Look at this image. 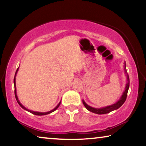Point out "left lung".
Here are the masks:
<instances>
[{
  "label": "left lung",
  "instance_id": "left-lung-1",
  "mask_svg": "<svg viewBox=\"0 0 146 146\" xmlns=\"http://www.w3.org/2000/svg\"><path fill=\"white\" fill-rule=\"evenodd\" d=\"M125 73L127 74V84L126 87H125V90L123 92V95L121 96V97L118 101L115 103L114 104H112L111 106H106L105 108H92L91 106H89L87 105L86 102H85L84 100H83V104L85 106V107L89 111H90L91 112H93L95 113H97V114H106L108 113H110V112L111 111L115 110L118 109L119 108H120L122 105L124 104V102L126 100L127 96V93L128 91H129V84H130V80H129V75L127 74V72L126 70V62H125Z\"/></svg>",
  "mask_w": 146,
  "mask_h": 146
}]
</instances>
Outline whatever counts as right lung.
Segmentation results:
<instances>
[{"instance_id": "obj_1", "label": "right lung", "mask_w": 146, "mask_h": 146, "mask_svg": "<svg viewBox=\"0 0 146 146\" xmlns=\"http://www.w3.org/2000/svg\"><path fill=\"white\" fill-rule=\"evenodd\" d=\"M17 70H18V68L17 69V70H16V72H15V77H14V79H13V84H14V88H15V90H14V93H15V98H16V100H17V103H18V104H19V106H21L22 108H23L24 110H27V111H29V112H31V113H32L33 114H35V115H47V114H49V113H51V112H53V111H54L55 110H57L58 108H59V105H60V102H59V104L57 105V106H56L54 109L53 110H51V111H48V112H44V113H42V112H37V111H31V110H28V109H27L26 108H25L23 105H22L21 103H20V102L19 101V100H18V98H17V95H16V89H15V75H16V74H17Z\"/></svg>"}]
</instances>
